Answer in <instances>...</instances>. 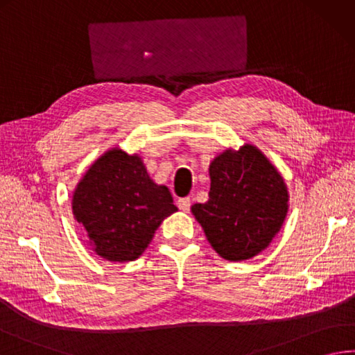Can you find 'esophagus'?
Instances as JSON below:
<instances>
[{
	"label": "esophagus",
	"mask_w": 355,
	"mask_h": 355,
	"mask_svg": "<svg viewBox=\"0 0 355 355\" xmlns=\"http://www.w3.org/2000/svg\"><path fill=\"white\" fill-rule=\"evenodd\" d=\"M178 207L182 211H190V209H191V200H190V198H180L179 200H178Z\"/></svg>",
	"instance_id": "esophagus-1"
}]
</instances>
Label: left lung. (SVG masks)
I'll return each mask as SVG.
<instances>
[{
    "instance_id": "obj_1",
    "label": "left lung",
    "mask_w": 355,
    "mask_h": 355,
    "mask_svg": "<svg viewBox=\"0 0 355 355\" xmlns=\"http://www.w3.org/2000/svg\"><path fill=\"white\" fill-rule=\"evenodd\" d=\"M210 193L191 211L213 249L229 261L255 257L284 223L287 190L283 178L252 145L225 151L210 165Z\"/></svg>"
}]
</instances>
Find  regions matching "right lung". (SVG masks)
Returning <instances> with one entry per match:
<instances>
[{
	"mask_svg": "<svg viewBox=\"0 0 355 355\" xmlns=\"http://www.w3.org/2000/svg\"><path fill=\"white\" fill-rule=\"evenodd\" d=\"M176 210L168 189L153 182L142 160L122 150L100 157L72 199L73 216L97 255L108 261L139 258L160 223Z\"/></svg>",
	"mask_w": 355,
	"mask_h": 355,
	"instance_id": "add662e5",
	"label": "right lung"
}]
</instances>
